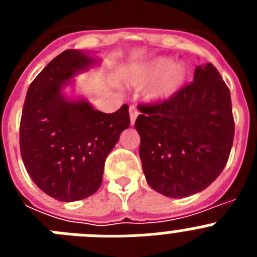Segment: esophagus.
<instances>
[{
  "label": "esophagus",
  "mask_w": 257,
  "mask_h": 257,
  "mask_svg": "<svg viewBox=\"0 0 257 257\" xmlns=\"http://www.w3.org/2000/svg\"><path fill=\"white\" fill-rule=\"evenodd\" d=\"M128 112H130V123H131V126H133L136 121V117L139 115V110H138L135 106H130Z\"/></svg>",
  "instance_id": "obj_1"
}]
</instances>
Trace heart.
<instances>
[{"label": "heart", "mask_w": 257, "mask_h": 257, "mask_svg": "<svg viewBox=\"0 0 257 257\" xmlns=\"http://www.w3.org/2000/svg\"><path fill=\"white\" fill-rule=\"evenodd\" d=\"M187 76L185 65L181 63L172 64L170 58L160 56L131 65L126 73V82L134 87L151 83L147 90V99L152 103H162L171 99L183 87Z\"/></svg>", "instance_id": "b5f03b06"}]
</instances>
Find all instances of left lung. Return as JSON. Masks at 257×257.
Segmentation results:
<instances>
[{
  "mask_svg": "<svg viewBox=\"0 0 257 257\" xmlns=\"http://www.w3.org/2000/svg\"><path fill=\"white\" fill-rule=\"evenodd\" d=\"M135 122L147 183L170 198L206 189L228 162L234 119L230 92L211 63L162 103L139 106Z\"/></svg>",
  "mask_w": 257,
  "mask_h": 257,
  "instance_id": "8db88e82",
  "label": "left lung"
}]
</instances>
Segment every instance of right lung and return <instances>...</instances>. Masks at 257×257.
<instances>
[{"label":"right lung","mask_w":257,"mask_h":257,"mask_svg":"<svg viewBox=\"0 0 257 257\" xmlns=\"http://www.w3.org/2000/svg\"><path fill=\"white\" fill-rule=\"evenodd\" d=\"M97 61L88 52L63 51L31 83L23 106V162L36 185L61 202L87 198L100 188L106 156L130 126L126 104L103 113L86 99H68L63 92Z\"/></svg>","instance_id":"add662e5"}]
</instances>
